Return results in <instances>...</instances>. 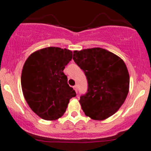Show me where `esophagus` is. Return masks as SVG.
Returning <instances> with one entry per match:
<instances>
[{
    "instance_id": "esophagus-1",
    "label": "esophagus",
    "mask_w": 151,
    "mask_h": 151,
    "mask_svg": "<svg viewBox=\"0 0 151 151\" xmlns=\"http://www.w3.org/2000/svg\"><path fill=\"white\" fill-rule=\"evenodd\" d=\"M73 88H74V91H76V93H77V85H74V86L73 87Z\"/></svg>"
}]
</instances>
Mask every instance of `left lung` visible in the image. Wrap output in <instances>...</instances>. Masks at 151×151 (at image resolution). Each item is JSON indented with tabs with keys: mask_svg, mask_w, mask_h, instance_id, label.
<instances>
[{
	"mask_svg": "<svg viewBox=\"0 0 151 151\" xmlns=\"http://www.w3.org/2000/svg\"><path fill=\"white\" fill-rule=\"evenodd\" d=\"M73 59L88 80V92L80 100L85 115L96 121L112 116L129 91V74L124 61L100 47L74 50Z\"/></svg>",
	"mask_w": 151,
	"mask_h": 151,
	"instance_id": "8db88e82",
	"label": "left lung"
}]
</instances>
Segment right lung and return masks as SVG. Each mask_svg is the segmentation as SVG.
I'll return each mask as SVG.
<instances>
[{"mask_svg":"<svg viewBox=\"0 0 151 151\" xmlns=\"http://www.w3.org/2000/svg\"><path fill=\"white\" fill-rule=\"evenodd\" d=\"M72 58L67 49L50 47L32 53L21 75L22 93L30 109L41 118L55 121L63 116L76 92L63 73Z\"/></svg>","mask_w":151,"mask_h":151,"instance_id":"1","label":"right lung"}]
</instances>
